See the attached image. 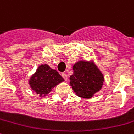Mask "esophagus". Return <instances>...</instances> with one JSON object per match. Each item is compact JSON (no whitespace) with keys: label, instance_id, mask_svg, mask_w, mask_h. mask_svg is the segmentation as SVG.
I'll return each instance as SVG.
<instances>
[{"label":"esophagus","instance_id":"34e87169","mask_svg":"<svg viewBox=\"0 0 134 134\" xmlns=\"http://www.w3.org/2000/svg\"><path fill=\"white\" fill-rule=\"evenodd\" d=\"M62 77L64 78V80H66V81H67V74L62 73Z\"/></svg>","mask_w":134,"mask_h":134}]
</instances>
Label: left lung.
Masks as SVG:
<instances>
[{"label":"left lung","mask_w":134,"mask_h":134,"mask_svg":"<svg viewBox=\"0 0 134 134\" xmlns=\"http://www.w3.org/2000/svg\"><path fill=\"white\" fill-rule=\"evenodd\" d=\"M73 70L70 77V86L77 96L89 99L101 89L104 77L93 63L80 61L75 64Z\"/></svg>","instance_id":"obj_1"}]
</instances>
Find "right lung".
<instances>
[{
    "label": "right lung",
    "mask_w": 134,
    "mask_h": 134,
    "mask_svg": "<svg viewBox=\"0 0 134 134\" xmlns=\"http://www.w3.org/2000/svg\"><path fill=\"white\" fill-rule=\"evenodd\" d=\"M64 79L57 71L52 70L47 64H42L30 80V85L36 93L45 96Z\"/></svg>",
    "instance_id": "add662e5"
}]
</instances>
